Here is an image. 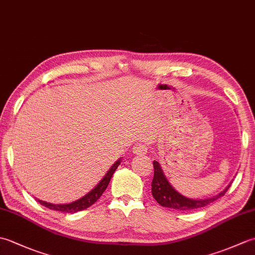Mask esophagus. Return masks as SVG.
<instances>
[{
  "mask_svg": "<svg viewBox=\"0 0 255 255\" xmlns=\"http://www.w3.org/2000/svg\"><path fill=\"white\" fill-rule=\"evenodd\" d=\"M132 152L134 153V154H139V155H141V154H145L148 152V147L145 144H143V143H137V144H134V147L132 148Z\"/></svg>",
  "mask_w": 255,
  "mask_h": 255,
  "instance_id": "34e87169",
  "label": "esophagus"
}]
</instances>
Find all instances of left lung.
Segmentation results:
<instances>
[{"mask_svg": "<svg viewBox=\"0 0 255 255\" xmlns=\"http://www.w3.org/2000/svg\"><path fill=\"white\" fill-rule=\"evenodd\" d=\"M153 167L154 175L152 183H151L152 196L161 206L172 209L192 210L200 207H205V206H207L210 203H213L215 200L220 198L221 196H224L226 192L228 191L231 184L230 183L223 192L215 195L213 197L206 199H193L184 196V195L178 193L176 189L171 185V183L167 181V178L163 173V170H162V167L158 161H153Z\"/></svg>", "mask_w": 255, "mask_h": 255, "instance_id": "8db88e82", "label": "left lung"}]
</instances>
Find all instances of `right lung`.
Segmentation results:
<instances>
[{"label":"right lung","mask_w":255,"mask_h":255,"mask_svg":"<svg viewBox=\"0 0 255 255\" xmlns=\"http://www.w3.org/2000/svg\"><path fill=\"white\" fill-rule=\"evenodd\" d=\"M121 162H122V159H118L115 163L111 166V169L107 171V173L104 175V177H103L100 181V183L97 184V185L93 189H92L91 192L84 195L83 197H81L78 200H75V202H72L70 204H51V203L44 202V200H40V199H37V200L39 202L40 205L45 206V207H47V208L52 209V210H57V211H62V213H68V214L69 213L70 214L78 213V211L89 208L90 206L93 205L96 200L102 196V194L105 192V189L107 188L108 184H110V181L114 174V172L116 171L118 165L121 164Z\"/></svg>","instance_id":"add662e5"}]
</instances>
